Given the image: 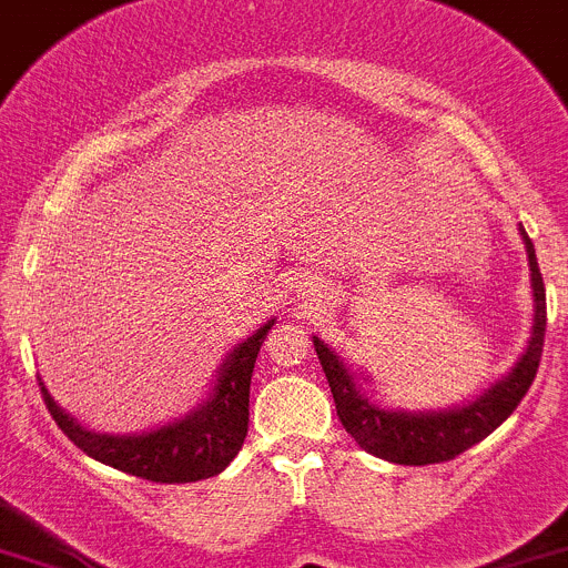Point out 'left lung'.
<instances>
[{
  "mask_svg": "<svg viewBox=\"0 0 568 568\" xmlns=\"http://www.w3.org/2000/svg\"><path fill=\"white\" fill-rule=\"evenodd\" d=\"M527 246L529 257V280H532V331H529L527 349L516 362V367L501 381L481 392L476 400L445 412H400L384 409L375 400H369L362 389L364 381L349 367H344L342 358L327 347L325 342L314 336L316 356L331 384L333 400H336V415L347 434L362 445L373 457L386 459L397 465H434L448 463L457 454L468 452L470 445L485 439L496 432L507 417L516 412L521 397L532 386L538 373L540 353H544V331H547V291L540 277L535 246L524 226H518Z\"/></svg>",
  "mask_w": 568,
  "mask_h": 568,
  "instance_id": "1",
  "label": "left lung"
}]
</instances>
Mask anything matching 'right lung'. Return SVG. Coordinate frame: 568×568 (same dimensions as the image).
Instances as JSON below:
<instances>
[{
  "instance_id": "obj_1",
  "label": "right lung",
  "mask_w": 568,
  "mask_h": 568,
  "mask_svg": "<svg viewBox=\"0 0 568 568\" xmlns=\"http://www.w3.org/2000/svg\"><path fill=\"white\" fill-rule=\"evenodd\" d=\"M272 325L274 320L260 325L252 336L243 338L224 358L219 381H215L204 404L195 406L190 415L168 423V426L153 428V432H89L52 400V395L39 378L41 395H44L47 409L55 417L58 428L98 463L148 481H164V485L210 479V476H219L235 459L243 439H246L248 384H252L260 344L268 336Z\"/></svg>"
}]
</instances>
